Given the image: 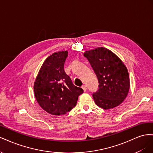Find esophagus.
<instances>
[{"label": "esophagus", "instance_id": "obj_1", "mask_svg": "<svg viewBox=\"0 0 153 153\" xmlns=\"http://www.w3.org/2000/svg\"><path fill=\"white\" fill-rule=\"evenodd\" d=\"M82 88L83 89V90H84V92H85L87 91V87H86V85H82Z\"/></svg>", "mask_w": 153, "mask_h": 153}]
</instances>
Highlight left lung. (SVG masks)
Listing matches in <instances>:
<instances>
[{"instance_id":"left-lung-1","label":"left lung","mask_w":153,"mask_h":153,"mask_svg":"<svg viewBox=\"0 0 153 153\" xmlns=\"http://www.w3.org/2000/svg\"><path fill=\"white\" fill-rule=\"evenodd\" d=\"M84 55L99 82V89L92 94L95 103L105 110L119 106L126 98L130 86L126 66L112 51L103 47L86 51Z\"/></svg>"}]
</instances>
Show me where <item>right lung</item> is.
Listing matches in <instances>:
<instances>
[{
  "label": "right lung",
  "instance_id": "right-lung-1",
  "mask_svg": "<svg viewBox=\"0 0 153 153\" xmlns=\"http://www.w3.org/2000/svg\"><path fill=\"white\" fill-rule=\"evenodd\" d=\"M67 51L55 52L47 58L34 82V96L46 112L53 115H64L71 110L84 92L64 71Z\"/></svg>",
  "mask_w": 153,
  "mask_h": 153
}]
</instances>
